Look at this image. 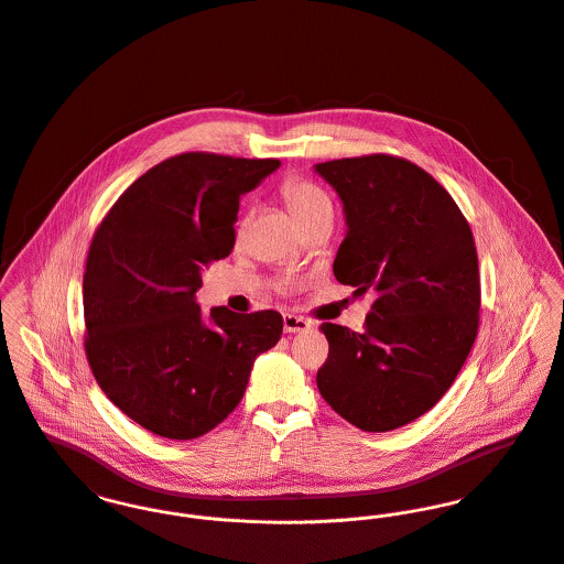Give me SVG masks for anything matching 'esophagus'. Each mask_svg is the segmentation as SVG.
<instances>
[{"label": "esophagus", "instance_id": "esophagus-1", "mask_svg": "<svg viewBox=\"0 0 564 564\" xmlns=\"http://www.w3.org/2000/svg\"><path fill=\"white\" fill-rule=\"evenodd\" d=\"M308 328H311V322L304 319L301 315H294V313L283 315V330L285 333H304Z\"/></svg>", "mask_w": 564, "mask_h": 564}]
</instances>
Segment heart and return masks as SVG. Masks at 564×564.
Returning a JSON list of instances; mask_svg holds the SVG:
<instances>
[{
    "label": "heart",
    "mask_w": 564,
    "mask_h": 564,
    "mask_svg": "<svg viewBox=\"0 0 564 564\" xmlns=\"http://www.w3.org/2000/svg\"><path fill=\"white\" fill-rule=\"evenodd\" d=\"M281 195L285 199L292 217L296 218L299 223H304L319 213L333 210V202H330L328 193L306 177H296V175L288 177L281 184Z\"/></svg>",
    "instance_id": "heart-1"
}]
</instances>
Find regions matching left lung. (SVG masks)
I'll list each match as a JSON object with an SVG mask.
<instances>
[{
	"label": "left lung",
	"instance_id": "obj_1",
	"mask_svg": "<svg viewBox=\"0 0 564 564\" xmlns=\"http://www.w3.org/2000/svg\"><path fill=\"white\" fill-rule=\"evenodd\" d=\"M344 202L333 272L376 301L365 330L324 322L317 389L362 432L403 427L444 397L478 333L477 247L448 191L419 165L367 154L315 165Z\"/></svg>",
	"mask_w": 564,
	"mask_h": 564
}]
</instances>
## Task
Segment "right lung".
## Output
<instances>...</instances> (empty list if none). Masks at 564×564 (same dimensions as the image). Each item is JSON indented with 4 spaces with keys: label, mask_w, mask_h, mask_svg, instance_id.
Instances as JSON below:
<instances>
[{
    "label": "right lung",
    "mask_w": 564,
    "mask_h": 564,
    "mask_svg": "<svg viewBox=\"0 0 564 564\" xmlns=\"http://www.w3.org/2000/svg\"><path fill=\"white\" fill-rule=\"evenodd\" d=\"M281 163L184 152L137 177L94 231L84 274L89 369L143 430L193 440L240 403L253 360L276 346L281 313L204 317L202 272L231 253L240 195Z\"/></svg>",
    "instance_id": "obj_1"
}]
</instances>
